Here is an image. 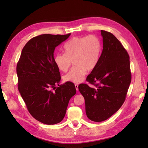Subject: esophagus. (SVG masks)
<instances>
[{
  "label": "esophagus",
  "mask_w": 148,
  "mask_h": 148,
  "mask_svg": "<svg viewBox=\"0 0 148 148\" xmlns=\"http://www.w3.org/2000/svg\"><path fill=\"white\" fill-rule=\"evenodd\" d=\"M75 88H76V90L78 91V84H75Z\"/></svg>",
  "instance_id": "obj_1"
}]
</instances>
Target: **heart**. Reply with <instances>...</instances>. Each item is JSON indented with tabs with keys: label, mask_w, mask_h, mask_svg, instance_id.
<instances>
[{
	"label": "heart",
	"mask_w": 148,
	"mask_h": 148,
	"mask_svg": "<svg viewBox=\"0 0 148 148\" xmlns=\"http://www.w3.org/2000/svg\"><path fill=\"white\" fill-rule=\"evenodd\" d=\"M65 53H59L54 57V63L60 71L65 72L73 61L75 65L64 77L65 82L82 83L87 70H92L99 60L101 42L95 35L75 37L64 45Z\"/></svg>",
	"instance_id": "obj_1"
}]
</instances>
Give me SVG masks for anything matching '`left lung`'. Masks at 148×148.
Returning <instances> with one entry per match:
<instances>
[{"label": "left lung", "mask_w": 148, "mask_h": 148, "mask_svg": "<svg viewBox=\"0 0 148 148\" xmlns=\"http://www.w3.org/2000/svg\"><path fill=\"white\" fill-rule=\"evenodd\" d=\"M103 49L99 62L87 78L95 85H79L84 98L88 118L100 122L108 119L123 104L132 80L130 57L122 44L111 33L101 31Z\"/></svg>", "instance_id": "left-lung-1"}]
</instances>
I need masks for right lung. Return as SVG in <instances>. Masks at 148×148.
I'll use <instances>...</instances> for the list:
<instances>
[{
  "label": "right lung",
  "mask_w": 148,
  "mask_h": 148,
  "mask_svg": "<svg viewBox=\"0 0 148 148\" xmlns=\"http://www.w3.org/2000/svg\"><path fill=\"white\" fill-rule=\"evenodd\" d=\"M70 34H45L31 39L16 65L18 88L29 112L46 125L64 119L69 101L77 92L73 83L59 84L60 73L53 57L56 47Z\"/></svg>",
  "instance_id": "add662e5"
}]
</instances>
